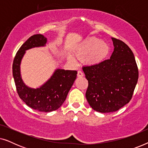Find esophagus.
Instances as JSON below:
<instances>
[{"label":"esophagus","instance_id":"obj_1","mask_svg":"<svg viewBox=\"0 0 148 148\" xmlns=\"http://www.w3.org/2000/svg\"><path fill=\"white\" fill-rule=\"evenodd\" d=\"M84 73H83L82 71H77V77H82L83 76H84Z\"/></svg>","mask_w":148,"mask_h":148}]
</instances>
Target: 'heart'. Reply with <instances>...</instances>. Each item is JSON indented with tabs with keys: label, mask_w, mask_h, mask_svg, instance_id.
Segmentation results:
<instances>
[{
	"label": "heart",
	"mask_w": 148,
	"mask_h": 148,
	"mask_svg": "<svg viewBox=\"0 0 148 148\" xmlns=\"http://www.w3.org/2000/svg\"><path fill=\"white\" fill-rule=\"evenodd\" d=\"M110 46L104 40L96 37H88L81 42L75 49V54L78 58L84 59L85 63L90 66L98 65L108 58L110 53ZM68 59L75 61V58L69 54Z\"/></svg>",
	"instance_id": "obj_1"
}]
</instances>
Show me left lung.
Returning <instances> with one entry per match:
<instances>
[{"mask_svg": "<svg viewBox=\"0 0 148 148\" xmlns=\"http://www.w3.org/2000/svg\"><path fill=\"white\" fill-rule=\"evenodd\" d=\"M114 51L98 65L83 67L88 80L86 97L97 112H112L128 104L138 80L135 56L126 44L111 38Z\"/></svg>", "mask_w": 148, "mask_h": 148, "instance_id": "obj_1", "label": "left lung"}]
</instances>
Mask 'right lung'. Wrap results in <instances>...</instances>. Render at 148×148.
Listing matches in <instances>:
<instances>
[{
    "mask_svg": "<svg viewBox=\"0 0 148 148\" xmlns=\"http://www.w3.org/2000/svg\"><path fill=\"white\" fill-rule=\"evenodd\" d=\"M47 43V38L42 34L31 36L17 51L13 64V75L20 98L30 108L45 112L56 110L62 106L77 74V71L56 69L50 77L38 88H30L25 85L21 77V63L26 51L44 47Z\"/></svg>",
    "mask_w": 148,
    "mask_h": 148,
    "instance_id": "obj_1",
    "label": "right lung"
}]
</instances>
